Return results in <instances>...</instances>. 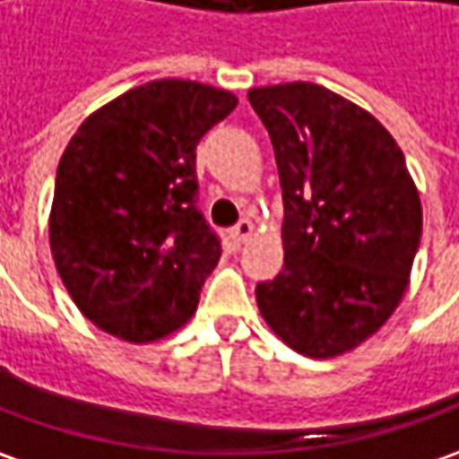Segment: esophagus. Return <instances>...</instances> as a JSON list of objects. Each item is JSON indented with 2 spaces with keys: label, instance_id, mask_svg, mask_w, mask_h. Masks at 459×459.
Segmentation results:
<instances>
[{
  "label": "esophagus",
  "instance_id": "obj_1",
  "mask_svg": "<svg viewBox=\"0 0 459 459\" xmlns=\"http://www.w3.org/2000/svg\"><path fill=\"white\" fill-rule=\"evenodd\" d=\"M251 233H254V223H251L248 218L238 221V223L233 226V230H230V236H233V241H236V244H246V241L251 238Z\"/></svg>",
  "mask_w": 459,
  "mask_h": 459
}]
</instances>
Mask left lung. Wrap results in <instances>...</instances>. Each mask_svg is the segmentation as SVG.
<instances>
[{"mask_svg": "<svg viewBox=\"0 0 459 459\" xmlns=\"http://www.w3.org/2000/svg\"><path fill=\"white\" fill-rule=\"evenodd\" d=\"M284 198V269L256 284L266 325L292 351H353L402 302L421 238V203L396 139L317 86L251 88Z\"/></svg>", "mask_w": 459, "mask_h": 459, "instance_id": "obj_1", "label": "left lung"}]
</instances>
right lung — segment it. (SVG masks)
I'll use <instances>...</instances> for the list:
<instances>
[{"label":"right lung","instance_id":"right-lung-1","mask_svg":"<svg viewBox=\"0 0 459 459\" xmlns=\"http://www.w3.org/2000/svg\"><path fill=\"white\" fill-rule=\"evenodd\" d=\"M195 81H152L91 114L60 157L50 248L73 302L129 342L193 317L221 238L198 211L195 147L236 108Z\"/></svg>","mask_w":459,"mask_h":459}]
</instances>
